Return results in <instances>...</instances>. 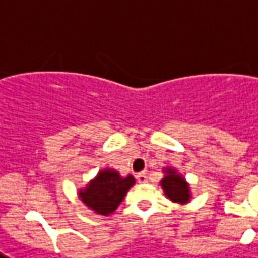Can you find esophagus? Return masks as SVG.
I'll return each instance as SVG.
<instances>
[{
	"label": "esophagus",
	"mask_w": 258,
	"mask_h": 258,
	"mask_svg": "<svg viewBox=\"0 0 258 258\" xmlns=\"http://www.w3.org/2000/svg\"><path fill=\"white\" fill-rule=\"evenodd\" d=\"M137 180H138V183L144 184V183H147L148 181V176L145 173H138V174H137Z\"/></svg>",
	"instance_id": "esophagus-1"
}]
</instances>
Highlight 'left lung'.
Instances as JSON below:
<instances>
[{
	"instance_id": "obj_1",
	"label": "left lung",
	"mask_w": 258,
	"mask_h": 258,
	"mask_svg": "<svg viewBox=\"0 0 258 258\" xmlns=\"http://www.w3.org/2000/svg\"><path fill=\"white\" fill-rule=\"evenodd\" d=\"M163 172L166 176L160 180V185L163 188L165 196L173 203L187 204L191 198V192H190V185L185 181L184 177L172 167L163 169Z\"/></svg>"
}]
</instances>
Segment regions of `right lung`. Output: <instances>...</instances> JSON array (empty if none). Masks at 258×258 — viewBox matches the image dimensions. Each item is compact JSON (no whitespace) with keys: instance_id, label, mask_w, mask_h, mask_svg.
Here are the masks:
<instances>
[{"instance_id":"1","label":"right lung","mask_w":258,"mask_h":258,"mask_svg":"<svg viewBox=\"0 0 258 258\" xmlns=\"http://www.w3.org/2000/svg\"><path fill=\"white\" fill-rule=\"evenodd\" d=\"M134 183L135 179L131 174L121 177L114 169H103L85 188L79 190L78 196L98 215H109L117 210Z\"/></svg>"}]
</instances>
